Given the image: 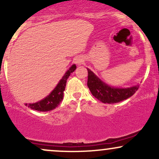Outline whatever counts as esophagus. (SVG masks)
Here are the masks:
<instances>
[{
    "instance_id": "1",
    "label": "esophagus",
    "mask_w": 159,
    "mask_h": 159,
    "mask_svg": "<svg viewBox=\"0 0 159 159\" xmlns=\"http://www.w3.org/2000/svg\"><path fill=\"white\" fill-rule=\"evenodd\" d=\"M84 58L82 57H78L75 60V63L78 65H81L82 64H84Z\"/></svg>"
}]
</instances>
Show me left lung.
Segmentation results:
<instances>
[{"label":"left lung","mask_w":159,"mask_h":159,"mask_svg":"<svg viewBox=\"0 0 159 159\" xmlns=\"http://www.w3.org/2000/svg\"><path fill=\"white\" fill-rule=\"evenodd\" d=\"M87 86L94 97L104 104H115L127 99L138 90L139 86L129 88H115L109 86L87 69Z\"/></svg>","instance_id":"8db88e82"}]
</instances>
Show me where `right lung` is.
<instances>
[{
	"label": "right lung",
	"mask_w": 159,
	"mask_h": 159,
	"mask_svg": "<svg viewBox=\"0 0 159 159\" xmlns=\"http://www.w3.org/2000/svg\"><path fill=\"white\" fill-rule=\"evenodd\" d=\"M75 64H73L66 72V73L60 80L56 87L45 98L36 103H34V104H26V106H28V107L31 108L32 110L40 111V112H47V111L52 110L56 108L58 105L61 102L63 97H64V91L65 90V87H66V80L70 77V74L75 70Z\"/></svg>",
	"instance_id": "add662e5"
}]
</instances>
